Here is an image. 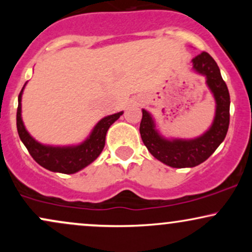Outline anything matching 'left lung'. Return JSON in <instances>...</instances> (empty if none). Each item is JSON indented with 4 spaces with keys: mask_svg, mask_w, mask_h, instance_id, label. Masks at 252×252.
<instances>
[{
    "mask_svg": "<svg viewBox=\"0 0 252 252\" xmlns=\"http://www.w3.org/2000/svg\"><path fill=\"white\" fill-rule=\"evenodd\" d=\"M193 70L206 77V84L216 99V116L211 128L193 140H166L155 129L152 115L142 110L140 134L150 154L173 168L195 167L206 161L224 141L230 124V94L220 70L207 52L192 59Z\"/></svg>",
    "mask_w": 252,
    "mask_h": 252,
    "instance_id": "obj_1",
    "label": "left lung"
}]
</instances>
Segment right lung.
Segmentation results:
<instances>
[{"instance_id":"obj_1","label":"right lung","mask_w":252,"mask_h":252,"mask_svg":"<svg viewBox=\"0 0 252 252\" xmlns=\"http://www.w3.org/2000/svg\"><path fill=\"white\" fill-rule=\"evenodd\" d=\"M26 85V84H25ZM19 94V105L16 112V126L20 138L24 142L32 158L43 168L51 172L63 173V174H73L78 170L85 168L90 163L94 162L99 156L105 146L106 132L112 123L116 122L123 111L110 115L102 118L96 124L90 136L83 143L78 146L70 147H52L45 146L34 140L26 130L21 117V97L22 92Z\"/></svg>"}]
</instances>
